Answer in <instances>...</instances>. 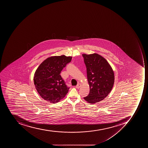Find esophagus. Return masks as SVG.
Segmentation results:
<instances>
[{
	"instance_id": "esophagus-1",
	"label": "esophagus",
	"mask_w": 148,
	"mask_h": 148,
	"mask_svg": "<svg viewBox=\"0 0 148 148\" xmlns=\"http://www.w3.org/2000/svg\"><path fill=\"white\" fill-rule=\"evenodd\" d=\"M82 86V84H80V83H78L77 84V85H76V88L77 89H79L80 87Z\"/></svg>"
}]
</instances>
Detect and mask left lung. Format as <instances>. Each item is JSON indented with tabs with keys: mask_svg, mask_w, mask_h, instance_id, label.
<instances>
[{
	"mask_svg": "<svg viewBox=\"0 0 148 148\" xmlns=\"http://www.w3.org/2000/svg\"><path fill=\"white\" fill-rule=\"evenodd\" d=\"M86 66L90 92L84 97L90 104L103 100L109 94L114 83L113 69L106 59L96 53L83 54Z\"/></svg>",
	"mask_w": 148,
	"mask_h": 148,
	"instance_id": "1",
	"label": "left lung"
}]
</instances>
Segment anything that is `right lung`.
Segmentation results:
<instances>
[{
    "mask_svg": "<svg viewBox=\"0 0 148 148\" xmlns=\"http://www.w3.org/2000/svg\"><path fill=\"white\" fill-rule=\"evenodd\" d=\"M72 56L49 57L38 67L34 76V85L38 93L44 100L56 103L65 96L69 89L60 75Z\"/></svg>",
    "mask_w": 148,
    "mask_h": 148,
    "instance_id": "right-lung-1",
    "label": "right lung"
}]
</instances>
